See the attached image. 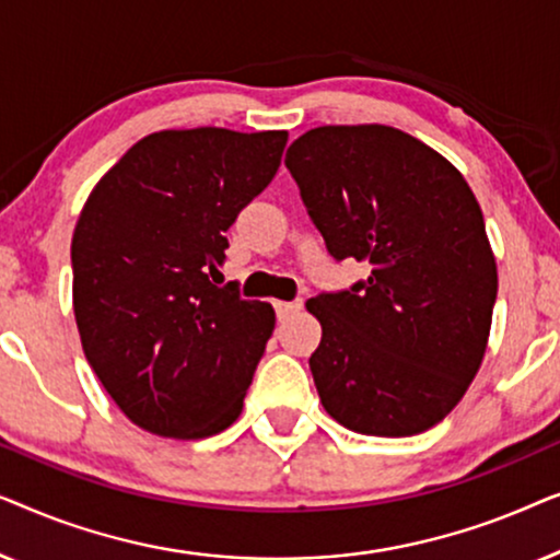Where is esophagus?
Masks as SVG:
<instances>
[{
    "instance_id": "esophagus-1",
    "label": "esophagus",
    "mask_w": 560,
    "mask_h": 560,
    "mask_svg": "<svg viewBox=\"0 0 560 560\" xmlns=\"http://www.w3.org/2000/svg\"><path fill=\"white\" fill-rule=\"evenodd\" d=\"M301 308H303L301 301H293V303H288V301H275V311H278V318H280V320L290 318V316H293V313H298Z\"/></svg>"
}]
</instances>
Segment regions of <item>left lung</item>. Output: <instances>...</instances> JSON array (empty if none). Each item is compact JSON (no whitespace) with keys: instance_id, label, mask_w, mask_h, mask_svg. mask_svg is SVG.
Listing matches in <instances>:
<instances>
[{"instance_id":"left-lung-1","label":"left lung","mask_w":560,"mask_h":560,"mask_svg":"<svg viewBox=\"0 0 560 560\" xmlns=\"http://www.w3.org/2000/svg\"><path fill=\"white\" fill-rule=\"evenodd\" d=\"M288 171L336 259L370 278L311 298L320 405L364 435L441 423L485 359L497 262L464 175L425 142L385 125H328L288 148Z\"/></svg>"}]
</instances>
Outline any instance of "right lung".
Masks as SVG:
<instances>
[{
  "mask_svg": "<svg viewBox=\"0 0 560 560\" xmlns=\"http://www.w3.org/2000/svg\"><path fill=\"white\" fill-rule=\"evenodd\" d=\"M285 142V129L152 132L83 203L71 242L75 326L91 370L142 431L196 441L240 418L275 311L211 278Z\"/></svg>",
  "mask_w": 560,
  "mask_h": 560,
  "instance_id": "add662e5",
  "label": "right lung"
}]
</instances>
